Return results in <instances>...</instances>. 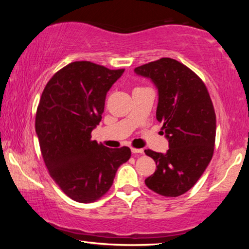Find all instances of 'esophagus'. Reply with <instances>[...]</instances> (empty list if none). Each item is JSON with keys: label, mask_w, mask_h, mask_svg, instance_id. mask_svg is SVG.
<instances>
[{"label": "esophagus", "mask_w": 249, "mask_h": 249, "mask_svg": "<svg viewBox=\"0 0 249 249\" xmlns=\"http://www.w3.org/2000/svg\"><path fill=\"white\" fill-rule=\"evenodd\" d=\"M130 150H132L133 154H142V153H144V149H142V148H134V147H132V148H130Z\"/></svg>", "instance_id": "34e87169"}]
</instances>
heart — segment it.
Listing matches in <instances>:
<instances>
[{
	"label": "heart",
	"instance_id": "heart-1",
	"mask_svg": "<svg viewBox=\"0 0 249 249\" xmlns=\"http://www.w3.org/2000/svg\"><path fill=\"white\" fill-rule=\"evenodd\" d=\"M136 89H141V88H136Z\"/></svg>",
	"mask_w": 249,
	"mask_h": 249
}]
</instances>
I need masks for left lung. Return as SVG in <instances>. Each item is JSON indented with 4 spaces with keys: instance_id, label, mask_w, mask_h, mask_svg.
I'll list each match as a JSON object with an SVG mask.
<instances>
[{
    "instance_id": "left-lung-1",
    "label": "left lung",
    "mask_w": 249,
    "mask_h": 249,
    "mask_svg": "<svg viewBox=\"0 0 249 249\" xmlns=\"http://www.w3.org/2000/svg\"><path fill=\"white\" fill-rule=\"evenodd\" d=\"M158 89L157 121L169 142L166 154L146 149L156 170L145 183L162 196L183 195L196 183L212 159L216 115L204 82L196 72L171 58L135 68Z\"/></svg>"
}]
</instances>
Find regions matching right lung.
<instances>
[{"label": "right lung", "instance_id": "right-lung-1", "mask_svg": "<svg viewBox=\"0 0 249 249\" xmlns=\"http://www.w3.org/2000/svg\"><path fill=\"white\" fill-rule=\"evenodd\" d=\"M124 69L74 61L57 71L41 94L35 128L48 172L73 201L91 203L112 187L128 147L107 148L91 140L100 124L105 96Z\"/></svg>", "mask_w": 249, "mask_h": 249}]
</instances>
